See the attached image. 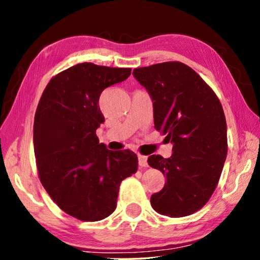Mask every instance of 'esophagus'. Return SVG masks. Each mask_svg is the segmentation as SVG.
Returning a JSON list of instances; mask_svg holds the SVG:
<instances>
[{
	"label": "esophagus",
	"mask_w": 260,
	"mask_h": 260,
	"mask_svg": "<svg viewBox=\"0 0 260 260\" xmlns=\"http://www.w3.org/2000/svg\"><path fill=\"white\" fill-rule=\"evenodd\" d=\"M138 159H139V165L141 167H147L148 166V158L146 156L139 155L138 156Z\"/></svg>",
	"instance_id": "34e87169"
}]
</instances>
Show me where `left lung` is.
<instances>
[{
	"instance_id": "1",
	"label": "left lung",
	"mask_w": 260,
	"mask_h": 260,
	"mask_svg": "<svg viewBox=\"0 0 260 260\" xmlns=\"http://www.w3.org/2000/svg\"><path fill=\"white\" fill-rule=\"evenodd\" d=\"M152 100L155 128L173 144L172 156L151 155L148 164L166 177L151 196L156 212L186 217L212 195L227 157V125L214 91L191 68L166 61L134 69Z\"/></svg>"
}]
</instances>
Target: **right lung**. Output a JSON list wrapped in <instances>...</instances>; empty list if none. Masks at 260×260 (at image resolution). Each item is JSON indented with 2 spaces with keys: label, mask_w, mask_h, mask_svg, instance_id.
Returning a JSON list of instances; mask_svg holds the SVG:
<instances>
[{
  "label": "right lung",
  "mask_w": 260,
  "mask_h": 260,
  "mask_svg": "<svg viewBox=\"0 0 260 260\" xmlns=\"http://www.w3.org/2000/svg\"><path fill=\"white\" fill-rule=\"evenodd\" d=\"M132 69L81 63L48 83L34 118L39 178L52 201L72 217L99 221L117 208L121 181L138 171L133 151L100 143L101 93L125 81Z\"/></svg>",
  "instance_id": "obj_1"
}]
</instances>
